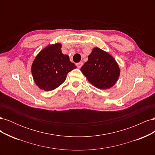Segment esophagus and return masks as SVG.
Instances as JSON below:
<instances>
[{
  "mask_svg": "<svg viewBox=\"0 0 155 155\" xmlns=\"http://www.w3.org/2000/svg\"><path fill=\"white\" fill-rule=\"evenodd\" d=\"M82 65H83V63L82 62H79V63H76V66H77V67L78 68H81V67H82Z\"/></svg>",
  "mask_w": 155,
  "mask_h": 155,
  "instance_id": "obj_1",
  "label": "esophagus"
}]
</instances>
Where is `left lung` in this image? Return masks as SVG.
<instances>
[{
	"label": "left lung",
	"mask_w": 155,
	"mask_h": 155,
	"mask_svg": "<svg viewBox=\"0 0 155 155\" xmlns=\"http://www.w3.org/2000/svg\"><path fill=\"white\" fill-rule=\"evenodd\" d=\"M88 81L97 88L107 89L113 86L120 76V70L115 59L99 48H94L88 61L81 68Z\"/></svg>",
	"instance_id": "left-lung-1"
}]
</instances>
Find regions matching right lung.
Returning <instances> with one entry per match:
<instances>
[{"instance_id": "1", "label": "right lung", "mask_w": 155, "mask_h": 155, "mask_svg": "<svg viewBox=\"0 0 155 155\" xmlns=\"http://www.w3.org/2000/svg\"><path fill=\"white\" fill-rule=\"evenodd\" d=\"M61 45L46 46L37 55L31 66V73L36 85L45 91L58 88L65 81L67 74L76 66L64 55Z\"/></svg>"}]
</instances>
